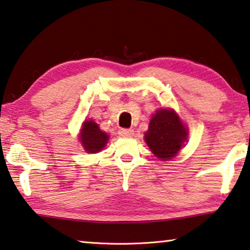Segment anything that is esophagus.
I'll list each match as a JSON object with an SVG mask.
<instances>
[{"label": "esophagus", "instance_id": "34e87169", "mask_svg": "<svg viewBox=\"0 0 250 250\" xmlns=\"http://www.w3.org/2000/svg\"><path fill=\"white\" fill-rule=\"evenodd\" d=\"M119 134H120L121 137H125V138H130L133 136V130L132 129H125V128H122L119 130Z\"/></svg>", "mask_w": 250, "mask_h": 250}]
</instances>
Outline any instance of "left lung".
I'll return each instance as SVG.
<instances>
[{
    "mask_svg": "<svg viewBox=\"0 0 250 250\" xmlns=\"http://www.w3.org/2000/svg\"><path fill=\"white\" fill-rule=\"evenodd\" d=\"M187 130L172 110L161 109L152 117L145 140L154 156L171 159L184 146Z\"/></svg>",
    "mask_w": 250,
    "mask_h": 250,
    "instance_id": "left-lung-1",
    "label": "left lung"
}]
</instances>
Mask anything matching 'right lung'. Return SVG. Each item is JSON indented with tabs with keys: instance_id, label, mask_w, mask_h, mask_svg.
<instances>
[{
	"instance_id": "1",
	"label": "right lung",
	"mask_w": 250,
	"mask_h": 250,
	"mask_svg": "<svg viewBox=\"0 0 250 250\" xmlns=\"http://www.w3.org/2000/svg\"><path fill=\"white\" fill-rule=\"evenodd\" d=\"M80 139L86 152L96 153L104 148L109 137L105 132L101 131L96 122L90 120L83 124Z\"/></svg>"
}]
</instances>
